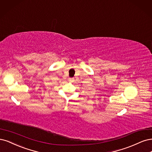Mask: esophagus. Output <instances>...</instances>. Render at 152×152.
I'll return each mask as SVG.
<instances>
[{"instance_id":"34e87169","label":"esophagus","mask_w":152,"mask_h":152,"mask_svg":"<svg viewBox=\"0 0 152 152\" xmlns=\"http://www.w3.org/2000/svg\"><path fill=\"white\" fill-rule=\"evenodd\" d=\"M69 81H71V82H72V81H73V78H69Z\"/></svg>"}]
</instances>
